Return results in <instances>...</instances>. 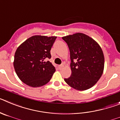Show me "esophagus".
<instances>
[{
  "label": "esophagus",
  "mask_w": 120,
  "mask_h": 120,
  "mask_svg": "<svg viewBox=\"0 0 120 120\" xmlns=\"http://www.w3.org/2000/svg\"><path fill=\"white\" fill-rule=\"evenodd\" d=\"M64 67V65H59V66H58V68H59V69H60V70H61L62 68Z\"/></svg>",
  "instance_id": "1"
}]
</instances>
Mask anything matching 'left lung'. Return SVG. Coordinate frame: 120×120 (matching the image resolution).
Segmentation results:
<instances>
[{
    "label": "left lung",
    "mask_w": 120,
    "mask_h": 120,
    "mask_svg": "<svg viewBox=\"0 0 120 120\" xmlns=\"http://www.w3.org/2000/svg\"><path fill=\"white\" fill-rule=\"evenodd\" d=\"M70 52L71 75L65 82L78 91L91 88L101 77L105 58L102 49L94 39L82 33L62 37Z\"/></svg>",
    "instance_id": "left-lung-1"
}]
</instances>
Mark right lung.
I'll list each match as a JSON object with an SVG mask.
<instances>
[{"instance_id": "right-lung-1", "label": "right lung", "mask_w": 120, "mask_h": 120, "mask_svg": "<svg viewBox=\"0 0 120 120\" xmlns=\"http://www.w3.org/2000/svg\"><path fill=\"white\" fill-rule=\"evenodd\" d=\"M56 37L32 36L18 47L14 67L23 83L31 87H40L50 80L56 69L45 59L51 58L50 50Z\"/></svg>"}]
</instances>
